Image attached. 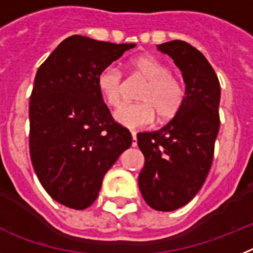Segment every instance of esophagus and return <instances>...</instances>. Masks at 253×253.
<instances>
[{"label": "esophagus", "mask_w": 253, "mask_h": 253, "mask_svg": "<svg viewBox=\"0 0 253 253\" xmlns=\"http://www.w3.org/2000/svg\"><path fill=\"white\" fill-rule=\"evenodd\" d=\"M131 135H132V146L135 148V146H137V139H136L135 131H132V132H131Z\"/></svg>", "instance_id": "obj_1"}]
</instances>
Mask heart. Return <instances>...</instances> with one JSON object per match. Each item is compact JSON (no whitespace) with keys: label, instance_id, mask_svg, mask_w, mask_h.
Segmentation results:
<instances>
[{"label":"heart","instance_id":"heart-1","mask_svg":"<svg viewBox=\"0 0 253 253\" xmlns=\"http://www.w3.org/2000/svg\"><path fill=\"white\" fill-rule=\"evenodd\" d=\"M135 75L146 80L139 94V103H128L114 112V120L127 128H142L151 125L155 116L170 120L181 111L186 89L167 65L150 54L133 57L128 63ZM96 89L105 103L117 107L124 99L125 83L116 66H107L96 76Z\"/></svg>","mask_w":253,"mask_h":253}]
</instances>
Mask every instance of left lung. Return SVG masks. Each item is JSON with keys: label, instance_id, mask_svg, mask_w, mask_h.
<instances>
[{"label": "left lung", "instance_id": "1", "mask_svg": "<svg viewBox=\"0 0 253 253\" xmlns=\"http://www.w3.org/2000/svg\"><path fill=\"white\" fill-rule=\"evenodd\" d=\"M158 50L181 70L186 99L166 126L137 133L145 157L139 187L150 208L173 211L196 196L211 168L220 126V84L205 56L186 42H167Z\"/></svg>", "mask_w": 253, "mask_h": 253}]
</instances>
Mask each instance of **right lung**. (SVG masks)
<instances>
[{
	"instance_id": "right-lung-1",
	"label": "right lung",
	"mask_w": 253,
	"mask_h": 253,
	"mask_svg": "<svg viewBox=\"0 0 253 253\" xmlns=\"http://www.w3.org/2000/svg\"><path fill=\"white\" fill-rule=\"evenodd\" d=\"M135 45L72 35L35 75L29 103L33 168L48 195L67 208H89L105 173L132 144L104 104L96 76Z\"/></svg>"
}]
</instances>
